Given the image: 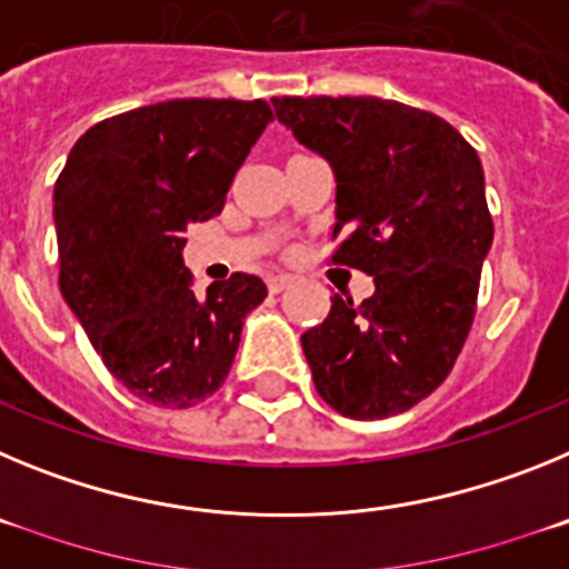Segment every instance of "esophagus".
Returning a JSON list of instances; mask_svg holds the SVG:
<instances>
[{"instance_id": "34e87169", "label": "esophagus", "mask_w": 569, "mask_h": 569, "mask_svg": "<svg viewBox=\"0 0 569 569\" xmlns=\"http://www.w3.org/2000/svg\"><path fill=\"white\" fill-rule=\"evenodd\" d=\"M290 281H293V276H288V273H273V276H268L270 293H281V290H284V288H290Z\"/></svg>"}]
</instances>
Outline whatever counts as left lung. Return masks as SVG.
Wrapping results in <instances>:
<instances>
[{"instance_id":"1","label":"left lung","mask_w":569,"mask_h":569,"mask_svg":"<svg viewBox=\"0 0 569 569\" xmlns=\"http://www.w3.org/2000/svg\"><path fill=\"white\" fill-rule=\"evenodd\" d=\"M279 122L336 176V264L373 276L301 336L316 390L347 419H387L453 370L492 244L479 153L441 116L376 97H276Z\"/></svg>"}]
</instances>
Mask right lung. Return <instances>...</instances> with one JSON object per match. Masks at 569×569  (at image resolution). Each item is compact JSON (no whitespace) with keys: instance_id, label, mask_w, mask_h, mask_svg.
Wrapping results in <instances>:
<instances>
[{"instance_id":"right-lung-1","label":"right lung","mask_w":569,"mask_h":569,"mask_svg":"<svg viewBox=\"0 0 569 569\" xmlns=\"http://www.w3.org/2000/svg\"><path fill=\"white\" fill-rule=\"evenodd\" d=\"M273 122L264 99H170L93 124L53 190L59 288L104 367L156 407L224 385L259 276L196 293L184 230L222 213L236 170Z\"/></svg>"}]
</instances>
